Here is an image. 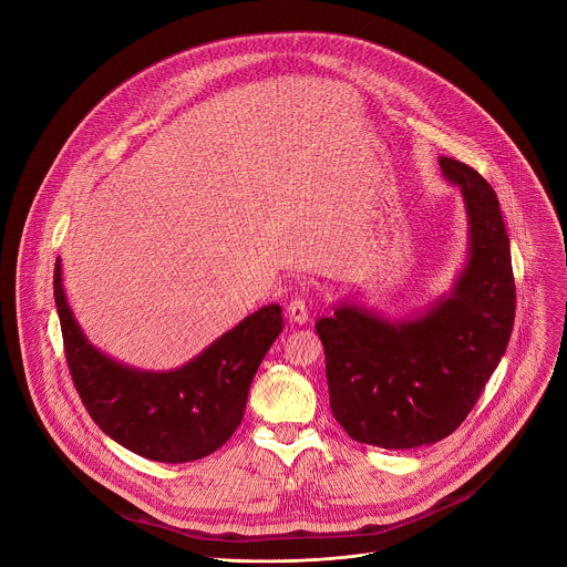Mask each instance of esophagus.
I'll list each match as a JSON object with an SVG mask.
<instances>
[{"instance_id":"1","label":"esophagus","mask_w":567,"mask_h":567,"mask_svg":"<svg viewBox=\"0 0 567 567\" xmlns=\"http://www.w3.org/2000/svg\"><path fill=\"white\" fill-rule=\"evenodd\" d=\"M289 311V320L291 322H298V326H305V322L309 320V307H307V300L305 298H293L287 307Z\"/></svg>"}]
</instances>
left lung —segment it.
Returning <instances> with one entry per match:
<instances>
[{
    "label": "left lung",
    "instance_id": "1",
    "mask_svg": "<svg viewBox=\"0 0 567 567\" xmlns=\"http://www.w3.org/2000/svg\"><path fill=\"white\" fill-rule=\"evenodd\" d=\"M466 208V262L426 309L385 318L357 302L316 320L326 348L330 406L346 433L381 449L449 437L505 357L516 285L509 237L494 188L471 166L440 156Z\"/></svg>",
    "mask_w": 567,
    "mask_h": 567
}]
</instances>
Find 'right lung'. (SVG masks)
Instances as JSON below:
<instances>
[{
    "instance_id": "1",
    "label": "right lung",
    "mask_w": 567,
    "mask_h": 567,
    "mask_svg": "<svg viewBox=\"0 0 567 567\" xmlns=\"http://www.w3.org/2000/svg\"><path fill=\"white\" fill-rule=\"evenodd\" d=\"M53 296L75 390L99 429L127 451L182 464L217 451L245 417L251 381L282 332L280 305H265L175 370H141L90 343L66 302L55 260Z\"/></svg>"
}]
</instances>
